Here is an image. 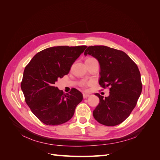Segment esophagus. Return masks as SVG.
<instances>
[{"label":"esophagus","instance_id":"esophagus-1","mask_svg":"<svg viewBox=\"0 0 160 160\" xmlns=\"http://www.w3.org/2000/svg\"><path fill=\"white\" fill-rule=\"evenodd\" d=\"M83 98H84V99L88 98V97H89V94H88V93H83Z\"/></svg>","mask_w":160,"mask_h":160}]
</instances>
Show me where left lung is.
Here are the masks:
<instances>
[{
  "mask_svg": "<svg viewBox=\"0 0 160 160\" xmlns=\"http://www.w3.org/2000/svg\"><path fill=\"white\" fill-rule=\"evenodd\" d=\"M84 55L98 61L99 83L103 88H109L108 97L95 94L99 103L93 112L94 118L107 126L120 124L129 117L142 91L137 65L125 52L103 45L88 47Z\"/></svg>",
  "mask_w": 160,
  "mask_h": 160,
  "instance_id": "8db88e82",
  "label": "left lung"
}]
</instances>
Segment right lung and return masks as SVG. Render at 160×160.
Listing matches in <instances>:
<instances>
[{"label": "right lung", "instance_id": "1", "mask_svg": "<svg viewBox=\"0 0 160 160\" xmlns=\"http://www.w3.org/2000/svg\"><path fill=\"white\" fill-rule=\"evenodd\" d=\"M87 46H57L33 57L23 72L21 89L27 104L42 123L58 125L71 119L83 96L73 88L64 93L55 84L69 73L71 67Z\"/></svg>", "mask_w": 160, "mask_h": 160}]
</instances>
